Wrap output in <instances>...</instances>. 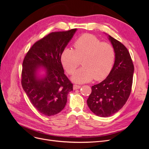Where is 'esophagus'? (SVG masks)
Segmentation results:
<instances>
[{
  "instance_id": "34e87169",
  "label": "esophagus",
  "mask_w": 149,
  "mask_h": 149,
  "mask_svg": "<svg viewBox=\"0 0 149 149\" xmlns=\"http://www.w3.org/2000/svg\"><path fill=\"white\" fill-rule=\"evenodd\" d=\"M81 88V86L77 85V84H74L73 85V89H78Z\"/></svg>"
}]
</instances>
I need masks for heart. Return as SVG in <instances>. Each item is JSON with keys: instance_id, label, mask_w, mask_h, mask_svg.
Here are the masks:
<instances>
[{"instance_id": "heart-1", "label": "heart", "mask_w": 149, "mask_h": 149, "mask_svg": "<svg viewBox=\"0 0 149 149\" xmlns=\"http://www.w3.org/2000/svg\"><path fill=\"white\" fill-rule=\"evenodd\" d=\"M74 49L66 48L63 51L61 60L68 73L73 74L81 64L83 67L73 76L74 81L84 83L94 79L101 81L110 73L114 65L115 52L113 47L101 42L96 36L86 33L76 39Z\"/></svg>"}]
</instances>
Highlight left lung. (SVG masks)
Segmentation results:
<instances>
[{
  "mask_svg": "<svg viewBox=\"0 0 149 149\" xmlns=\"http://www.w3.org/2000/svg\"><path fill=\"white\" fill-rule=\"evenodd\" d=\"M109 39L116 55L114 66L104 80L91 87V93L87 100L93 113L103 118L116 113L127 101L131 93L134 70L127 48L110 35Z\"/></svg>",
  "mask_w": 149,
  "mask_h": 149,
  "instance_id": "1",
  "label": "left lung"
}]
</instances>
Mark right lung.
<instances>
[{"label":"right lung","instance_id":"add662e5","mask_svg":"<svg viewBox=\"0 0 149 149\" xmlns=\"http://www.w3.org/2000/svg\"><path fill=\"white\" fill-rule=\"evenodd\" d=\"M76 29L55 31L36 42L26 53L22 63L21 83L33 107L40 113L51 116L64 109L73 84L64 73L61 55ZM40 65L47 70L45 77L38 79Z\"/></svg>","mask_w":149,"mask_h":149}]
</instances>
